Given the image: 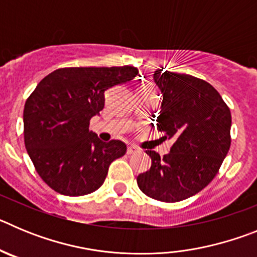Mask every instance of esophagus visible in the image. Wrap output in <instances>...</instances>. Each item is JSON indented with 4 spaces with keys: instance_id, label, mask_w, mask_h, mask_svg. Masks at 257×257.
Masks as SVG:
<instances>
[{
    "instance_id": "34e87169",
    "label": "esophagus",
    "mask_w": 257,
    "mask_h": 257,
    "mask_svg": "<svg viewBox=\"0 0 257 257\" xmlns=\"http://www.w3.org/2000/svg\"><path fill=\"white\" fill-rule=\"evenodd\" d=\"M135 153H139V149L136 148V147L131 145V147H128V148H127V154H128V156H131V154H135Z\"/></svg>"
}]
</instances>
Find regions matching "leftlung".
Listing matches in <instances>:
<instances>
[{"label":"left lung","mask_w":257,"mask_h":257,"mask_svg":"<svg viewBox=\"0 0 257 257\" xmlns=\"http://www.w3.org/2000/svg\"><path fill=\"white\" fill-rule=\"evenodd\" d=\"M162 69L153 74L163 96L157 130L174 144L162 158L154 151L145 152L152 166L136 181L151 198L179 202L201 192L216 176L230 148L231 115L210 83Z\"/></svg>","instance_id":"1"}]
</instances>
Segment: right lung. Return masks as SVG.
<instances>
[{
    "label": "right lung",
    "instance_id": "obj_1",
    "mask_svg": "<svg viewBox=\"0 0 257 257\" xmlns=\"http://www.w3.org/2000/svg\"><path fill=\"white\" fill-rule=\"evenodd\" d=\"M138 73L130 65L61 68L38 83L24 105V143L51 189L78 197L103 185L109 165L126 153V144L101 142L88 130L90 119L104 108L108 88Z\"/></svg>",
    "mask_w": 257,
    "mask_h": 257
}]
</instances>
